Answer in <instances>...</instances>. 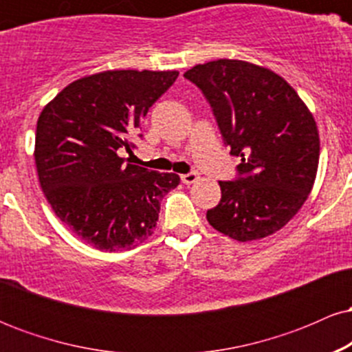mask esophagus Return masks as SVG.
<instances>
[{"mask_svg":"<svg viewBox=\"0 0 352 352\" xmlns=\"http://www.w3.org/2000/svg\"><path fill=\"white\" fill-rule=\"evenodd\" d=\"M182 182H184L185 185H190V184H195L197 180H199V173L197 172H190V173H184V175L180 177Z\"/></svg>","mask_w":352,"mask_h":352,"instance_id":"1","label":"esophagus"}]
</instances>
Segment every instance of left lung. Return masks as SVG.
I'll use <instances>...</instances> for the list:
<instances>
[{"mask_svg": "<svg viewBox=\"0 0 352 352\" xmlns=\"http://www.w3.org/2000/svg\"><path fill=\"white\" fill-rule=\"evenodd\" d=\"M212 106L238 179L220 182L221 200L207 220L233 240L276 233L302 207L316 179V120L281 76L240 59H217L185 72Z\"/></svg>", "mask_w": 352, "mask_h": 352, "instance_id": "left-lung-1", "label": "left lung"}]
</instances>
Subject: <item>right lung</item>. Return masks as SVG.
Instances as JSON below:
<instances>
[{"label":"right lung","instance_id":"right-lung-1","mask_svg":"<svg viewBox=\"0 0 352 352\" xmlns=\"http://www.w3.org/2000/svg\"><path fill=\"white\" fill-rule=\"evenodd\" d=\"M177 71H104L80 78L46 104L36 127L34 162L52 212L100 252L132 250L157 227L177 173L125 164L129 134L175 82Z\"/></svg>","mask_w":352,"mask_h":352}]
</instances>
